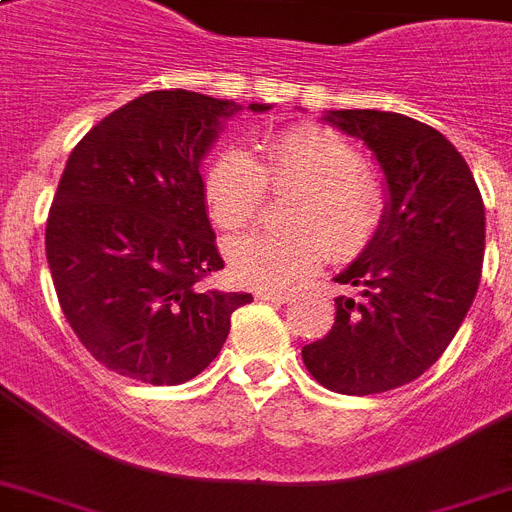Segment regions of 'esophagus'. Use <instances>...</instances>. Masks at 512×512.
I'll use <instances>...</instances> for the list:
<instances>
[{
	"label": "esophagus",
	"instance_id": "1",
	"mask_svg": "<svg viewBox=\"0 0 512 512\" xmlns=\"http://www.w3.org/2000/svg\"><path fill=\"white\" fill-rule=\"evenodd\" d=\"M260 300H268V303H292V295H279V292H263V295H257Z\"/></svg>",
	"mask_w": 512,
	"mask_h": 512
}]
</instances>
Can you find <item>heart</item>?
Listing matches in <instances>:
<instances>
[{
  "label": "heart",
  "instance_id": "1",
  "mask_svg": "<svg viewBox=\"0 0 512 512\" xmlns=\"http://www.w3.org/2000/svg\"><path fill=\"white\" fill-rule=\"evenodd\" d=\"M265 188H297L287 207L292 231L247 233L225 244V263L241 287L279 292L313 276L329 252L353 260L372 244L385 215L382 185L361 170L358 148L316 124L263 140L255 159L225 148L201 177L209 220L223 231L255 220Z\"/></svg>",
  "mask_w": 512,
  "mask_h": 512
}]
</instances>
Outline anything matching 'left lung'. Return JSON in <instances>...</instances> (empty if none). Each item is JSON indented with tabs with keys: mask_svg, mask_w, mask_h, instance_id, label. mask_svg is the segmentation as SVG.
<instances>
[{
	"mask_svg": "<svg viewBox=\"0 0 512 512\" xmlns=\"http://www.w3.org/2000/svg\"><path fill=\"white\" fill-rule=\"evenodd\" d=\"M377 156L388 204L374 241L337 284L335 327L303 348L313 380L369 396L417 380L468 316L484 265V199L460 151L428 124L390 111L324 116Z\"/></svg>",
	"mask_w": 512,
	"mask_h": 512,
	"instance_id": "1",
	"label": "left lung"
}]
</instances>
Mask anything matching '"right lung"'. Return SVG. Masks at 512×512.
Returning a JSON list of instances; mask_svg holds the SVG:
<instances>
[{
    "label": "right lung",
    "mask_w": 512,
    "mask_h": 512,
    "mask_svg": "<svg viewBox=\"0 0 512 512\" xmlns=\"http://www.w3.org/2000/svg\"><path fill=\"white\" fill-rule=\"evenodd\" d=\"M268 103H249L263 114ZM233 100L156 90L84 135L47 217L63 316L111 372L180 385L207 369L247 292L204 289L223 268L201 193V159Z\"/></svg>",
    "instance_id": "right-lung-1"
}]
</instances>
